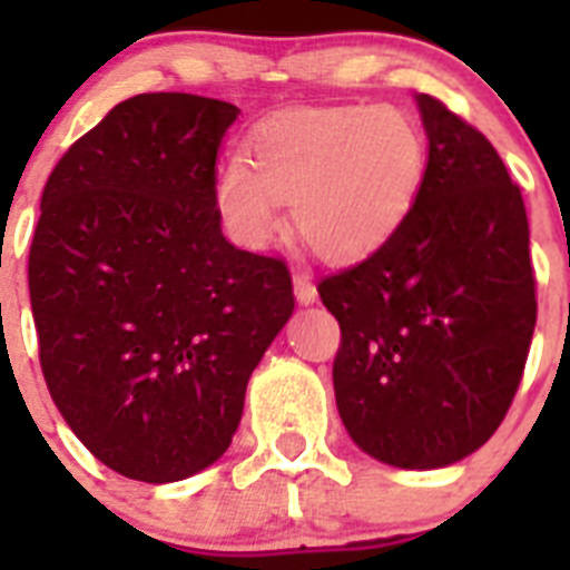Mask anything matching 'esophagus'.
Listing matches in <instances>:
<instances>
[{"label":"esophagus","instance_id":"1","mask_svg":"<svg viewBox=\"0 0 570 570\" xmlns=\"http://www.w3.org/2000/svg\"><path fill=\"white\" fill-rule=\"evenodd\" d=\"M294 296L299 305H314L316 302V285L308 279V276L294 274Z\"/></svg>","mask_w":570,"mask_h":570}]
</instances>
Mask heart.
I'll return each instance as SVG.
<instances>
[{
	"mask_svg": "<svg viewBox=\"0 0 570 570\" xmlns=\"http://www.w3.org/2000/svg\"><path fill=\"white\" fill-rule=\"evenodd\" d=\"M250 159L228 156L214 179L225 230L245 248L268 245L291 203L294 230L320 259L347 265L380 250L414 208L425 139L391 105L305 108L262 125Z\"/></svg>",
	"mask_w": 570,
	"mask_h": 570,
	"instance_id": "1",
	"label": "heart"
}]
</instances>
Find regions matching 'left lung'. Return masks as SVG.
Instances as JSON below:
<instances>
[{"instance_id":"1","label":"left lung","mask_w":570,"mask_h":570,"mask_svg":"<svg viewBox=\"0 0 570 570\" xmlns=\"http://www.w3.org/2000/svg\"><path fill=\"white\" fill-rule=\"evenodd\" d=\"M428 165L414 208L365 262L320 282L342 328L347 436L405 471L465 460L505 420L537 299L520 188L485 136L416 94Z\"/></svg>"}]
</instances>
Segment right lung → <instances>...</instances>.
Listing matches in <instances>:
<instances>
[{
    "instance_id": "obj_1",
    "label": "right lung",
    "mask_w": 570,
    "mask_h": 570,
    "mask_svg": "<svg viewBox=\"0 0 570 570\" xmlns=\"http://www.w3.org/2000/svg\"><path fill=\"white\" fill-rule=\"evenodd\" d=\"M239 108L139 94L70 145L28 259L48 391L128 480H188L228 451L254 367L294 314L282 259L234 248L214 205Z\"/></svg>"
}]
</instances>
